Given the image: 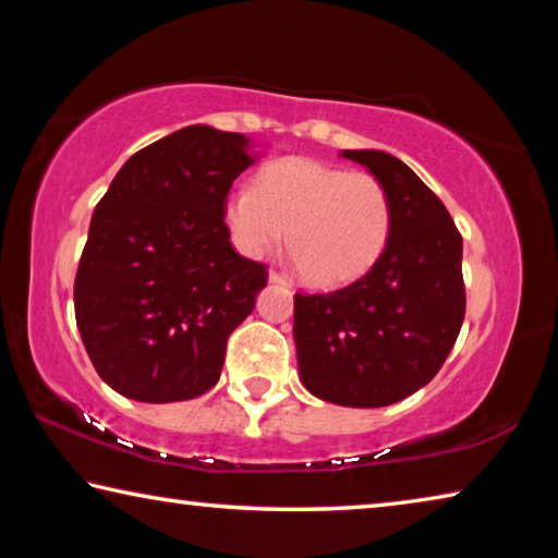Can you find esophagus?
<instances>
[{"label": "esophagus", "mask_w": 558, "mask_h": 558, "mask_svg": "<svg viewBox=\"0 0 558 558\" xmlns=\"http://www.w3.org/2000/svg\"><path fill=\"white\" fill-rule=\"evenodd\" d=\"M268 280H270V282H282V286H290V280H288L286 276H282V272H278V270H270V272H268Z\"/></svg>", "instance_id": "34e87169"}]
</instances>
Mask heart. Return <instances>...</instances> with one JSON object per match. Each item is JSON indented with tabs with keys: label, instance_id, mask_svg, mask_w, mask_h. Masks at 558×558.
<instances>
[{
	"label": "heart",
	"instance_id": "1",
	"mask_svg": "<svg viewBox=\"0 0 558 558\" xmlns=\"http://www.w3.org/2000/svg\"><path fill=\"white\" fill-rule=\"evenodd\" d=\"M391 221L389 192L374 174L305 157L266 165L256 186L223 199V223L243 256H268L288 231L292 266L315 288L364 278L389 245Z\"/></svg>",
	"mask_w": 558,
	"mask_h": 558
}]
</instances>
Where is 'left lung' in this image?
<instances>
[{
  "instance_id": "obj_1",
  "label": "left lung",
  "mask_w": 558,
  "mask_h": 558,
  "mask_svg": "<svg viewBox=\"0 0 558 558\" xmlns=\"http://www.w3.org/2000/svg\"><path fill=\"white\" fill-rule=\"evenodd\" d=\"M386 186L391 235L379 263L352 286L295 295L300 379L317 399L379 409L426 386L465 317L462 239L411 167L381 149H344Z\"/></svg>"
}]
</instances>
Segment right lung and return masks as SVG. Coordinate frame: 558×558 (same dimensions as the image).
Returning a JSON list of instances; mask_svg holds the SVG:
<instances>
[{"mask_svg": "<svg viewBox=\"0 0 558 558\" xmlns=\"http://www.w3.org/2000/svg\"><path fill=\"white\" fill-rule=\"evenodd\" d=\"M239 132L189 125L132 155L90 219L75 323L110 389L143 403L196 399L266 288L223 223L233 179L256 159Z\"/></svg>", "mask_w": 558, "mask_h": 558, "instance_id": "right-lung-1", "label": "right lung"}]
</instances>
